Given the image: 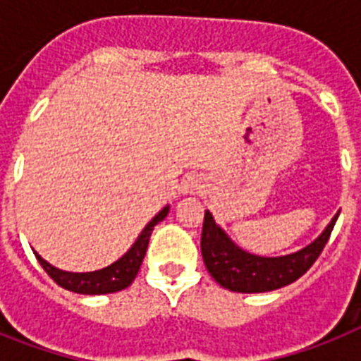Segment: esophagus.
<instances>
[{
    "label": "esophagus",
    "mask_w": 361,
    "mask_h": 361,
    "mask_svg": "<svg viewBox=\"0 0 361 361\" xmlns=\"http://www.w3.org/2000/svg\"><path fill=\"white\" fill-rule=\"evenodd\" d=\"M195 187H197V183H195V181H191V189H195Z\"/></svg>",
    "instance_id": "obj_1"
}]
</instances>
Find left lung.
Wrapping results in <instances>:
<instances>
[{
    "mask_svg": "<svg viewBox=\"0 0 361 361\" xmlns=\"http://www.w3.org/2000/svg\"><path fill=\"white\" fill-rule=\"evenodd\" d=\"M337 215L311 245L286 257H257L241 251L232 240L215 225L209 212L204 214L200 249L209 275L221 286L232 292H268L300 279L320 257L330 240Z\"/></svg>",
    "mask_w": 361,
    "mask_h": 361,
    "instance_id": "8db88e82",
    "label": "left lung"
}]
</instances>
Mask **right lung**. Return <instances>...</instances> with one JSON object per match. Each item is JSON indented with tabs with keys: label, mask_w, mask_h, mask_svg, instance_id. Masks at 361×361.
Wrapping results in <instances>:
<instances>
[{
	"label": "right lung",
	"mask_w": 361,
	"mask_h": 361,
	"mask_svg": "<svg viewBox=\"0 0 361 361\" xmlns=\"http://www.w3.org/2000/svg\"><path fill=\"white\" fill-rule=\"evenodd\" d=\"M169 214V206L159 212L155 217H153L149 223L146 225V228L140 232L138 240L133 243L129 251L125 252L120 260H116L114 264H110L109 268L97 269V271H90V274H71V271H63V269H58L50 266V264L41 258L39 255H35L39 264L42 266V269L47 271L50 277H52L59 286H63L67 290L78 292V294H109V292H118L123 290L127 286L135 281L138 269H140V264L144 260V255H146L147 243H149V236H152L153 226L161 223V221L166 217Z\"/></svg>",
	"instance_id": "obj_1"
}]
</instances>
